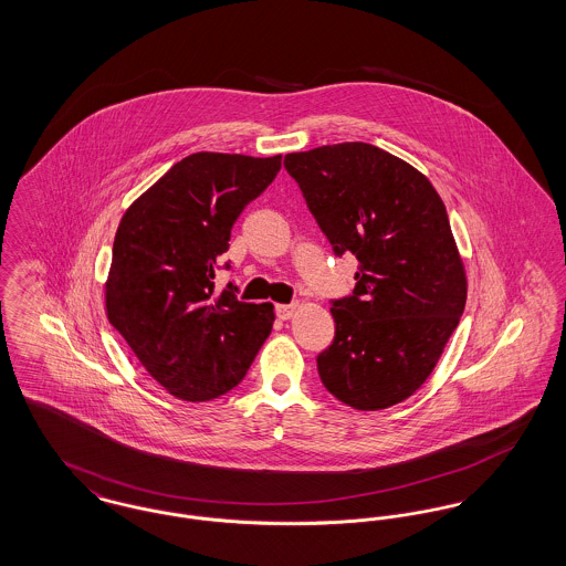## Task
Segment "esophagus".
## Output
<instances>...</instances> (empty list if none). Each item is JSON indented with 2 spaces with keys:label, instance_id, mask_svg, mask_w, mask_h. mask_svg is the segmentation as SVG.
Returning <instances> with one entry per match:
<instances>
[{
  "label": "esophagus",
  "instance_id": "obj_1",
  "mask_svg": "<svg viewBox=\"0 0 566 566\" xmlns=\"http://www.w3.org/2000/svg\"><path fill=\"white\" fill-rule=\"evenodd\" d=\"M296 310H298V305L296 303H291V305H277V318L280 321H291L293 316L296 314Z\"/></svg>",
  "mask_w": 566,
  "mask_h": 566
}]
</instances>
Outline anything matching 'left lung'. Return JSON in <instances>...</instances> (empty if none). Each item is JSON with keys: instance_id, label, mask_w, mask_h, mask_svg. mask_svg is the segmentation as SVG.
Returning a JSON list of instances; mask_svg holds the SVG:
<instances>
[{"instance_id": "1", "label": "left lung", "mask_w": 566, "mask_h": 566, "mask_svg": "<svg viewBox=\"0 0 566 566\" xmlns=\"http://www.w3.org/2000/svg\"><path fill=\"white\" fill-rule=\"evenodd\" d=\"M284 167L335 252L358 259L354 295L331 307L324 388L360 411L401 403L431 376L467 301L446 206L422 171L365 142L291 153Z\"/></svg>"}]
</instances>
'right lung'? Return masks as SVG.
Segmentation results:
<instances>
[{"label":"right lung","instance_id":"right-lung-1","mask_svg":"<svg viewBox=\"0 0 566 566\" xmlns=\"http://www.w3.org/2000/svg\"><path fill=\"white\" fill-rule=\"evenodd\" d=\"M282 155L195 153L144 190L114 235L104 284L108 321L176 399L203 403L235 388L270 337L271 303L216 293L214 270L245 203Z\"/></svg>","mask_w":566,"mask_h":566}]
</instances>
